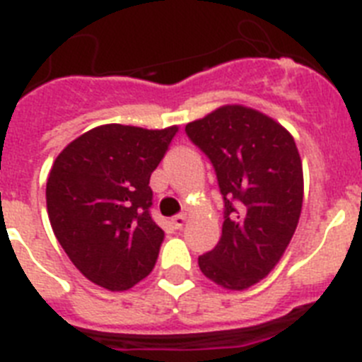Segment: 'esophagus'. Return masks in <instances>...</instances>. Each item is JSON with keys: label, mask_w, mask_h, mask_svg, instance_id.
<instances>
[{"label": "esophagus", "mask_w": 362, "mask_h": 362, "mask_svg": "<svg viewBox=\"0 0 362 362\" xmlns=\"http://www.w3.org/2000/svg\"><path fill=\"white\" fill-rule=\"evenodd\" d=\"M187 217H188V214H187V212H183V214H177V216H174V217H172V223H174V226H175V228H181V226L185 225V221H187Z\"/></svg>", "instance_id": "1"}]
</instances>
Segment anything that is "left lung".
Returning a JSON list of instances; mask_svg holds the SVG:
<instances>
[{
	"instance_id": "obj_1",
	"label": "left lung",
	"mask_w": 362,
	"mask_h": 362,
	"mask_svg": "<svg viewBox=\"0 0 362 362\" xmlns=\"http://www.w3.org/2000/svg\"><path fill=\"white\" fill-rule=\"evenodd\" d=\"M212 161L225 199L223 233L199 257L204 276L246 290L270 274L303 209V163L292 134L263 112L225 105L185 127Z\"/></svg>"
}]
</instances>
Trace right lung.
<instances>
[{
  "mask_svg": "<svg viewBox=\"0 0 362 362\" xmlns=\"http://www.w3.org/2000/svg\"><path fill=\"white\" fill-rule=\"evenodd\" d=\"M177 130L101 124L69 143L50 168L54 235L74 267L101 288H132L156 267L165 232L150 217L148 183Z\"/></svg>",
  "mask_w": 362,
  "mask_h": 362,
  "instance_id": "add662e5",
  "label": "right lung"
}]
</instances>
